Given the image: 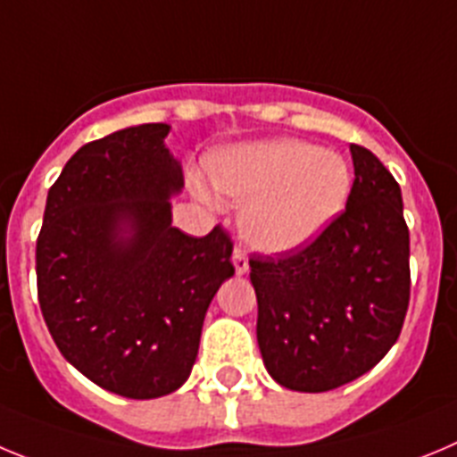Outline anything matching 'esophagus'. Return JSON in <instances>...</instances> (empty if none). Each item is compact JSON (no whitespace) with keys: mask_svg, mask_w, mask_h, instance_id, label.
<instances>
[{"mask_svg":"<svg viewBox=\"0 0 457 457\" xmlns=\"http://www.w3.org/2000/svg\"><path fill=\"white\" fill-rule=\"evenodd\" d=\"M232 264H234V270H237V275H245V273H248V259H245L244 250L234 248Z\"/></svg>","mask_w":457,"mask_h":457,"instance_id":"obj_1","label":"esophagus"}]
</instances>
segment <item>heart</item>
<instances>
[{
    "label": "heart",
    "instance_id": "b5f03b06",
    "mask_svg": "<svg viewBox=\"0 0 457 457\" xmlns=\"http://www.w3.org/2000/svg\"><path fill=\"white\" fill-rule=\"evenodd\" d=\"M204 178L220 198L244 204L238 232L264 254H291L316 241L339 219L353 187L346 159L294 138L212 152Z\"/></svg>",
    "mask_w": 457,
    "mask_h": 457
}]
</instances>
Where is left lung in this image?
Returning <instances> with one entry per match:
<instances>
[{
    "label": "left lung",
    "instance_id": "8db88e82",
    "mask_svg": "<svg viewBox=\"0 0 457 457\" xmlns=\"http://www.w3.org/2000/svg\"><path fill=\"white\" fill-rule=\"evenodd\" d=\"M346 212L295 254L250 259L266 371L294 392H330L371 371L401 335L410 303V232L401 187L351 145Z\"/></svg>",
    "mask_w": 457,
    "mask_h": 457
}]
</instances>
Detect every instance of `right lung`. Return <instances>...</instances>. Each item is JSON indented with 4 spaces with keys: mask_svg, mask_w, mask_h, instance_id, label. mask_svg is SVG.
Here are the masks:
<instances>
[{
    "mask_svg": "<svg viewBox=\"0 0 457 457\" xmlns=\"http://www.w3.org/2000/svg\"><path fill=\"white\" fill-rule=\"evenodd\" d=\"M170 125L86 143L47 193L36 244L38 303L61 355L106 392L159 398L191 376L204 314L234 275L220 228H172L182 163Z\"/></svg>",
    "mask_w": 457,
    "mask_h": 457,
    "instance_id": "obj_1",
    "label": "right lung"
}]
</instances>
